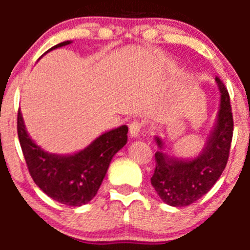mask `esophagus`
I'll return each instance as SVG.
<instances>
[{
  "label": "esophagus",
  "instance_id": "34e87169",
  "mask_svg": "<svg viewBox=\"0 0 250 250\" xmlns=\"http://www.w3.org/2000/svg\"><path fill=\"white\" fill-rule=\"evenodd\" d=\"M141 127H143V125H141V123L139 122V121H137V120L132 121V122H130V125H129L130 137L138 138V135H139V133L141 130Z\"/></svg>",
  "mask_w": 250,
  "mask_h": 250
}]
</instances>
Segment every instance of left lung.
<instances>
[{"label": "left lung", "instance_id": "obj_1", "mask_svg": "<svg viewBox=\"0 0 250 250\" xmlns=\"http://www.w3.org/2000/svg\"><path fill=\"white\" fill-rule=\"evenodd\" d=\"M220 90V109L216 123L202 152L193 160L169 157L162 151L163 141L155 138L160 151L155 153L156 168L151 184L165 203L185 207L200 200L214 186L225 169L233 134L230 95L225 84L215 77Z\"/></svg>", "mask_w": 250, "mask_h": 250}]
</instances>
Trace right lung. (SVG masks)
Wrapping results in <instances>:
<instances>
[{
    "instance_id": "add662e5",
    "label": "right lung",
    "mask_w": 250,
    "mask_h": 250,
    "mask_svg": "<svg viewBox=\"0 0 250 250\" xmlns=\"http://www.w3.org/2000/svg\"><path fill=\"white\" fill-rule=\"evenodd\" d=\"M71 41H65L49 50ZM48 50V52H49ZM18 137L27 169L35 184L57 202L71 207L87 204L94 198L105 178L113 156L127 144V125H121L97 138L74 155H57L42 150L29 137L20 110Z\"/></svg>"
}]
</instances>
